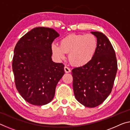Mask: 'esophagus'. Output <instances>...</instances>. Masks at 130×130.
<instances>
[{
	"label": "esophagus",
	"mask_w": 130,
	"mask_h": 130,
	"mask_svg": "<svg viewBox=\"0 0 130 130\" xmlns=\"http://www.w3.org/2000/svg\"><path fill=\"white\" fill-rule=\"evenodd\" d=\"M64 70H65V73H69V72H70V71H71L70 69V68L68 67H64Z\"/></svg>",
	"instance_id": "1"
}]
</instances>
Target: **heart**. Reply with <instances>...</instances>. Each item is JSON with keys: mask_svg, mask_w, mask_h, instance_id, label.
Masks as SVG:
<instances>
[{"mask_svg": "<svg viewBox=\"0 0 130 130\" xmlns=\"http://www.w3.org/2000/svg\"><path fill=\"white\" fill-rule=\"evenodd\" d=\"M98 40L92 34H69L61 39L60 45L53 43L51 50L53 56L59 60L69 53L70 62L75 67L86 65L92 61L98 49Z\"/></svg>", "mask_w": 130, "mask_h": 130, "instance_id": "heart-1", "label": "heart"}]
</instances>
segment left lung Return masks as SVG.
Wrapping results in <instances>:
<instances>
[{
    "label": "left lung",
    "instance_id": "obj_1",
    "mask_svg": "<svg viewBox=\"0 0 130 130\" xmlns=\"http://www.w3.org/2000/svg\"><path fill=\"white\" fill-rule=\"evenodd\" d=\"M98 46L92 61L72 70L73 88L76 100L89 108L98 106L111 92L118 70L115 50L102 32L92 31Z\"/></svg>",
    "mask_w": 130,
    "mask_h": 130
}]
</instances>
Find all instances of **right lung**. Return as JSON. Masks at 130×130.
<instances>
[{"label": "right lung", "mask_w": 130, "mask_h": 130, "mask_svg": "<svg viewBox=\"0 0 130 130\" xmlns=\"http://www.w3.org/2000/svg\"><path fill=\"white\" fill-rule=\"evenodd\" d=\"M58 37L52 28L36 27L24 35L15 47L12 66L15 86L32 105L51 102L57 83L65 73L64 65L52 60V43Z\"/></svg>", "instance_id": "obj_1"}]
</instances>
